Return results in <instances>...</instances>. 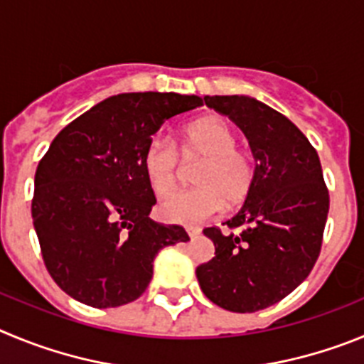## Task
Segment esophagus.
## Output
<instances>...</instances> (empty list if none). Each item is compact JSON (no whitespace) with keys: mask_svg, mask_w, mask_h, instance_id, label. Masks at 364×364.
<instances>
[{"mask_svg":"<svg viewBox=\"0 0 364 364\" xmlns=\"http://www.w3.org/2000/svg\"><path fill=\"white\" fill-rule=\"evenodd\" d=\"M186 232H188L190 237H198L201 234V228L199 227H186Z\"/></svg>","mask_w":364,"mask_h":364,"instance_id":"esophagus-1","label":"esophagus"}]
</instances>
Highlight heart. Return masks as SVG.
Here are the masks:
<instances>
[{
	"label": "heart",
	"mask_w": 364,
	"mask_h": 364,
	"mask_svg": "<svg viewBox=\"0 0 364 364\" xmlns=\"http://www.w3.org/2000/svg\"><path fill=\"white\" fill-rule=\"evenodd\" d=\"M183 159L201 158L194 174L196 188L163 199L159 210L166 219L183 225L205 221L221 208L243 201L254 185V161L237 149V136L221 119L206 117L190 123L178 146ZM174 143L154 137L143 152V172L158 196L174 190L179 179V158Z\"/></svg>",
	"instance_id": "b5f03b06"
}]
</instances>
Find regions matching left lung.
Segmentation results:
<instances>
[{
    "label": "left lung",
    "instance_id": "left-lung-1",
    "mask_svg": "<svg viewBox=\"0 0 364 364\" xmlns=\"http://www.w3.org/2000/svg\"><path fill=\"white\" fill-rule=\"evenodd\" d=\"M247 136L255 159L245 205L225 221L230 230L205 228L215 255L196 268L212 303L230 312H257L279 303L312 272L323 243L328 188L319 156L292 121L248 96H205ZM239 228L235 235L231 232Z\"/></svg>",
    "mask_w": 364,
    "mask_h": 364
}]
</instances>
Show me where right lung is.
Masks as SVG:
<instances>
[{
  "instance_id": "add662e5",
  "label": "right lung",
  "mask_w": 364,
  "mask_h": 364,
  "mask_svg": "<svg viewBox=\"0 0 364 364\" xmlns=\"http://www.w3.org/2000/svg\"><path fill=\"white\" fill-rule=\"evenodd\" d=\"M198 96L117 94L54 137L34 178L32 221L45 267L80 303L114 309L149 287L161 248L186 243L179 225L149 218L156 196L143 172L146 143Z\"/></svg>"
}]
</instances>
